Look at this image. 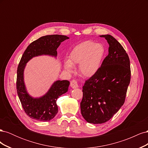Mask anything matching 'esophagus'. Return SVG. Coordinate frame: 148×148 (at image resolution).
<instances>
[{"mask_svg":"<svg viewBox=\"0 0 148 148\" xmlns=\"http://www.w3.org/2000/svg\"><path fill=\"white\" fill-rule=\"evenodd\" d=\"M70 86L73 89H75V88H78V83H77V82L76 81V80H72V81H71V82H70Z\"/></svg>","mask_w":148,"mask_h":148,"instance_id":"34e87169","label":"esophagus"}]
</instances>
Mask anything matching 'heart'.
<instances>
[{"label":"heart","mask_w":148,"mask_h":148,"mask_svg":"<svg viewBox=\"0 0 148 148\" xmlns=\"http://www.w3.org/2000/svg\"><path fill=\"white\" fill-rule=\"evenodd\" d=\"M106 54L105 46L101 43L85 41L74 47L69 56V60L64 63V69L69 73H73L74 65L79 64L80 73L91 77L97 73Z\"/></svg>","instance_id":"1"}]
</instances>
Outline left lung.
Wrapping results in <instances>:
<instances>
[{"mask_svg":"<svg viewBox=\"0 0 148 148\" xmlns=\"http://www.w3.org/2000/svg\"><path fill=\"white\" fill-rule=\"evenodd\" d=\"M109 44V54L97 73L85 82L81 113L87 122L101 124L109 120L125 102L131 71L122 46L110 34L99 36Z\"/></svg>","mask_w":148,"mask_h":148,"instance_id":"1","label":"left lung"}]
</instances>
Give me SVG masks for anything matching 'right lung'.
Segmentation results:
<instances>
[{
    "mask_svg": "<svg viewBox=\"0 0 148 148\" xmlns=\"http://www.w3.org/2000/svg\"><path fill=\"white\" fill-rule=\"evenodd\" d=\"M69 39L64 35L53 34L42 36L31 42L26 48L17 69V94L25 113L31 119L47 122L54 118L58 112L57 100L69 90L68 80H57L42 96H31L26 89L24 80V71L26 64L33 58L48 56L57 57V49L62 42Z\"/></svg>",
    "mask_w": 148,
    "mask_h": 148,
    "instance_id": "obj_1",
    "label": "right lung"
}]
</instances>
